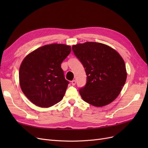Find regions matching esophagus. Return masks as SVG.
I'll return each mask as SVG.
<instances>
[{"instance_id":"34e87169","label":"esophagus","mask_w":148,"mask_h":148,"mask_svg":"<svg viewBox=\"0 0 148 148\" xmlns=\"http://www.w3.org/2000/svg\"><path fill=\"white\" fill-rule=\"evenodd\" d=\"M71 84H72L73 86H75V85L76 84V81H75V80H73V81L71 82Z\"/></svg>"}]
</instances>
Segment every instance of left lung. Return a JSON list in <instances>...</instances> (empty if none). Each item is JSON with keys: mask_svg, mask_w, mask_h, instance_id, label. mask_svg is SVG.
Instances as JSON below:
<instances>
[{"mask_svg": "<svg viewBox=\"0 0 148 148\" xmlns=\"http://www.w3.org/2000/svg\"><path fill=\"white\" fill-rule=\"evenodd\" d=\"M72 50L87 76L86 85L79 91L83 101L96 107L114 101L127 77L122 57L114 49L99 42L78 44L72 46Z\"/></svg>", "mask_w": 148, "mask_h": 148, "instance_id": "8db88e82", "label": "left lung"}]
</instances>
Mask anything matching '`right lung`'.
<instances>
[{
    "mask_svg": "<svg viewBox=\"0 0 148 148\" xmlns=\"http://www.w3.org/2000/svg\"><path fill=\"white\" fill-rule=\"evenodd\" d=\"M70 52V46L48 44L36 49L22 61L20 87L34 104L49 107L62 99L69 82L65 78L61 64Z\"/></svg>",
    "mask_w": 148,
    "mask_h": 148,
    "instance_id": "add662e5",
    "label": "right lung"
}]
</instances>
